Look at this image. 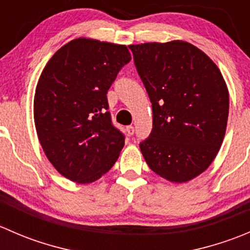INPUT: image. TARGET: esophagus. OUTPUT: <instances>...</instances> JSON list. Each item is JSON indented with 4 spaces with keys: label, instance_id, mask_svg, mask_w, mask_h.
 Listing matches in <instances>:
<instances>
[{
    "label": "esophagus",
    "instance_id": "34e87169",
    "mask_svg": "<svg viewBox=\"0 0 250 250\" xmlns=\"http://www.w3.org/2000/svg\"><path fill=\"white\" fill-rule=\"evenodd\" d=\"M127 133L129 135L134 134V127H133V125H128V127H127Z\"/></svg>",
    "mask_w": 250,
    "mask_h": 250
}]
</instances>
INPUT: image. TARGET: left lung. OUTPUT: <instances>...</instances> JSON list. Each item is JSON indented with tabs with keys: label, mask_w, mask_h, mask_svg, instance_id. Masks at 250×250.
Segmentation results:
<instances>
[{
	"label": "left lung",
	"mask_w": 250,
	"mask_h": 250,
	"mask_svg": "<svg viewBox=\"0 0 250 250\" xmlns=\"http://www.w3.org/2000/svg\"><path fill=\"white\" fill-rule=\"evenodd\" d=\"M152 104V132L140 144L161 178L183 184L218 155L229 118V89L215 62L181 40L130 44Z\"/></svg>",
	"instance_id": "obj_1"
}]
</instances>
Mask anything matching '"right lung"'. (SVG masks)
<instances>
[{"instance_id": "1", "label": "right lung", "mask_w": 250, "mask_h": 250, "mask_svg": "<svg viewBox=\"0 0 250 250\" xmlns=\"http://www.w3.org/2000/svg\"><path fill=\"white\" fill-rule=\"evenodd\" d=\"M132 57L125 44L78 37L53 54L37 82L34 120L44 155L62 176L90 184L125 145L111 123L106 93Z\"/></svg>"}]
</instances>
